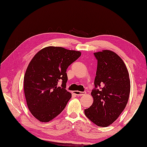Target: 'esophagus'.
I'll use <instances>...</instances> for the list:
<instances>
[{"label": "esophagus", "instance_id": "obj_1", "mask_svg": "<svg viewBox=\"0 0 147 147\" xmlns=\"http://www.w3.org/2000/svg\"><path fill=\"white\" fill-rule=\"evenodd\" d=\"M74 94L77 95V96H83V95H84L85 94H86V92H81L79 91H75Z\"/></svg>", "mask_w": 147, "mask_h": 147}]
</instances>
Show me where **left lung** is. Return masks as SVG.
I'll return each mask as SVG.
<instances>
[{
	"instance_id": "1",
	"label": "left lung",
	"mask_w": 147,
	"mask_h": 147,
	"mask_svg": "<svg viewBox=\"0 0 147 147\" xmlns=\"http://www.w3.org/2000/svg\"><path fill=\"white\" fill-rule=\"evenodd\" d=\"M94 55L98 66L94 88L91 93L93 103L84 110V114L95 125L107 127L125 108L130 92V81L123 61L113 51L103 50Z\"/></svg>"
}]
</instances>
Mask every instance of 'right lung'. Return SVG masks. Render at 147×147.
I'll list each match as a JSON object with an SVG mask.
<instances>
[{"instance_id": "add662e5", "label": "right lung", "mask_w": 147, "mask_h": 147, "mask_svg": "<svg viewBox=\"0 0 147 147\" xmlns=\"http://www.w3.org/2000/svg\"><path fill=\"white\" fill-rule=\"evenodd\" d=\"M80 51L49 46L30 61L24 78V90L31 114L41 122H49L66 107L71 94L65 89L66 69L81 56ZM62 81L61 86L57 83Z\"/></svg>"}]
</instances>
